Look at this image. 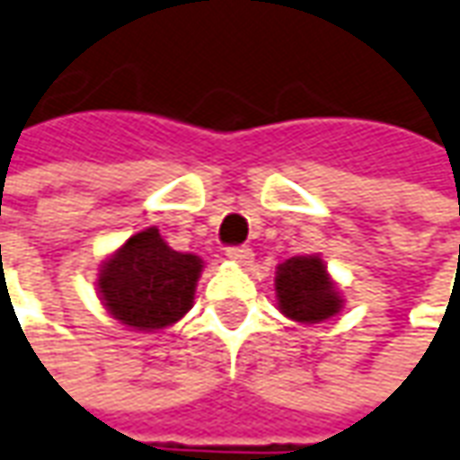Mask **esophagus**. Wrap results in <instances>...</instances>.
Instances as JSON below:
<instances>
[{
  "instance_id": "esophagus-1",
  "label": "esophagus",
  "mask_w": 460,
  "mask_h": 460,
  "mask_svg": "<svg viewBox=\"0 0 460 460\" xmlns=\"http://www.w3.org/2000/svg\"><path fill=\"white\" fill-rule=\"evenodd\" d=\"M252 249L249 246H229L226 249V259L229 261H236V264H249L252 261Z\"/></svg>"
}]
</instances>
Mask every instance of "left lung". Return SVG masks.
<instances>
[{
    "instance_id": "obj_1",
    "label": "left lung",
    "mask_w": 460,
    "mask_h": 460,
    "mask_svg": "<svg viewBox=\"0 0 460 460\" xmlns=\"http://www.w3.org/2000/svg\"><path fill=\"white\" fill-rule=\"evenodd\" d=\"M277 305L289 320L314 324L330 320L342 309V296L330 279L320 256H292L277 267L274 277Z\"/></svg>"
}]
</instances>
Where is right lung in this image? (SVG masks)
I'll return each instance as SVG.
<instances>
[{"label":"right lung","instance_id":"add662e5","mask_svg":"<svg viewBox=\"0 0 460 460\" xmlns=\"http://www.w3.org/2000/svg\"><path fill=\"white\" fill-rule=\"evenodd\" d=\"M204 261L164 242L155 226L133 234L98 274L102 305L125 327L153 332L178 322L193 307Z\"/></svg>","mask_w":460,"mask_h":460}]
</instances>
